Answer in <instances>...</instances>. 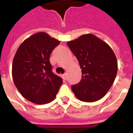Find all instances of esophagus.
<instances>
[{
    "mask_svg": "<svg viewBox=\"0 0 133 133\" xmlns=\"http://www.w3.org/2000/svg\"><path fill=\"white\" fill-rule=\"evenodd\" d=\"M63 79H67V73H65L63 75Z\"/></svg>",
    "mask_w": 133,
    "mask_h": 133,
    "instance_id": "obj_1",
    "label": "esophagus"
}]
</instances>
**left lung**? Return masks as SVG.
<instances>
[{
  "label": "left lung",
  "mask_w": 133,
  "mask_h": 133,
  "mask_svg": "<svg viewBox=\"0 0 133 133\" xmlns=\"http://www.w3.org/2000/svg\"><path fill=\"white\" fill-rule=\"evenodd\" d=\"M67 44L77 58L82 77L72 87L77 99L96 102L106 95L116 78L118 63L111 48L93 34L81 35Z\"/></svg>",
  "instance_id": "8db88e82"
}]
</instances>
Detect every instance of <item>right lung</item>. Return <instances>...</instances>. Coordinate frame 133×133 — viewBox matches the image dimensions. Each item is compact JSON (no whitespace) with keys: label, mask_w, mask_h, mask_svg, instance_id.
<instances>
[{"label":"right lung","mask_w":133,"mask_h":133,"mask_svg":"<svg viewBox=\"0 0 133 133\" xmlns=\"http://www.w3.org/2000/svg\"><path fill=\"white\" fill-rule=\"evenodd\" d=\"M60 41L44 33L33 34L19 46L13 59L12 75L22 96L43 105L55 99L62 78L51 71L50 54Z\"/></svg>","instance_id":"right-lung-1"}]
</instances>
